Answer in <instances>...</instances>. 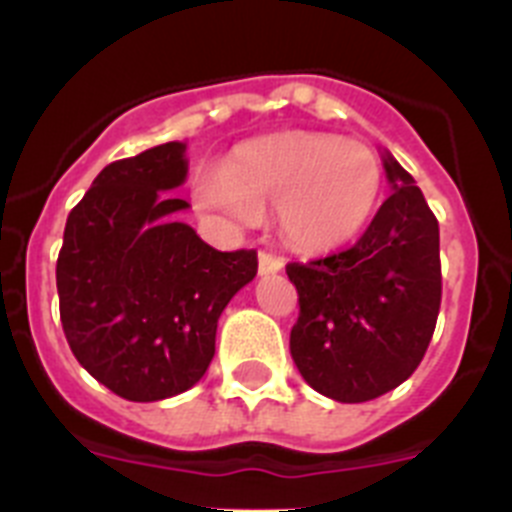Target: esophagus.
Returning <instances> with one entry per match:
<instances>
[{"mask_svg": "<svg viewBox=\"0 0 512 512\" xmlns=\"http://www.w3.org/2000/svg\"><path fill=\"white\" fill-rule=\"evenodd\" d=\"M284 269V259L282 256H274V253H259V274L266 277V274H277V271Z\"/></svg>", "mask_w": 512, "mask_h": 512, "instance_id": "esophagus-1", "label": "esophagus"}]
</instances>
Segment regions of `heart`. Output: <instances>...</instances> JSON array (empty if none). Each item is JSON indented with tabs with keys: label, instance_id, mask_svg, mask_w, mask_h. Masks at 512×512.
<instances>
[{
	"label": "heart",
	"instance_id": "1",
	"mask_svg": "<svg viewBox=\"0 0 512 512\" xmlns=\"http://www.w3.org/2000/svg\"><path fill=\"white\" fill-rule=\"evenodd\" d=\"M382 187V164L364 143L282 133L238 146L223 171H202L194 179V202L235 228H248L274 207L289 246L330 251L366 228Z\"/></svg>",
	"mask_w": 512,
	"mask_h": 512
}]
</instances>
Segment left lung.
Wrapping results in <instances>:
<instances>
[{
    "label": "left lung",
    "mask_w": 512,
    "mask_h": 512,
    "mask_svg": "<svg viewBox=\"0 0 512 512\" xmlns=\"http://www.w3.org/2000/svg\"><path fill=\"white\" fill-rule=\"evenodd\" d=\"M384 171L395 192L354 246L287 264L300 297L289 351L312 390L338 402L400 387L423 361L441 307L436 215L390 153Z\"/></svg>",
    "instance_id": "obj_1"
}]
</instances>
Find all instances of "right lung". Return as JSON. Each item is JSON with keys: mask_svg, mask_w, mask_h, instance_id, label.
Here are the masks:
<instances>
[{"mask_svg": "<svg viewBox=\"0 0 512 512\" xmlns=\"http://www.w3.org/2000/svg\"><path fill=\"white\" fill-rule=\"evenodd\" d=\"M187 146L171 140L104 166L69 212L56 284L66 341L130 402L182 395L215 356L220 312L259 269L256 251H215L174 212Z\"/></svg>", "mask_w": 512, "mask_h": 512, "instance_id": "right-lung-1", "label": "right lung"}]
</instances>
